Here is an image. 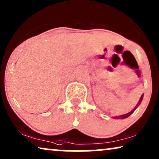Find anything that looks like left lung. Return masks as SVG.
I'll list each match as a JSON object with an SVG mask.
<instances>
[{
    "label": "left lung",
    "mask_w": 159,
    "mask_h": 159,
    "mask_svg": "<svg viewBox=\"0 0 159 159\" xmlns=\"http://www.w3.org/2000/svg\"><path fill=\"white\" fill-rule=\"evenodd\" d=\"M142 99H143V94H142V95L141 96V98H140V100H139V103H138V104L136 106V107L134 108L133 110H132L131 111H130V112H128V113H127V114H122V115H120V116H115V117H114V119H125V118H127V117H128V116H129L130 114H133L134 112V111H135V110L136 109V108L138 107L139 106V104H140V103H141L142 102Z\"/></svg>",
    "instance_id": "1"
}]
</instances>
